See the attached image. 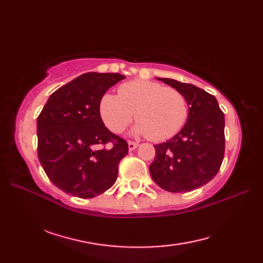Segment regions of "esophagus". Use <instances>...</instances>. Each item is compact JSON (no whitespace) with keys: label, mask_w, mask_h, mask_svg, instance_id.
I'll use <instances>...</instances> for the list:
<instances>
[{"label":"esophagus","mask_w":263,"mask_h":263,"mask_svg":"<svg viewBox=\"0 0 263 263\" xmlns=\"http://www.w3.org/2000/svg\"><path fill=\"white\" fill-rule=\"evenodd\" d=\"M127 144H128V150H130V152H132V150H135L139 146V143H137L135 141H128Z\"/></svg>","instance_id":"34e87169"}]
</instances>
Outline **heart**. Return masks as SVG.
<instances>
[{"label":"heart","instance_id":"obj_1","mask_svg":"<svg viewBox=\"0 0 263 263\" xmlns=\"http://www.w3.org/2000/svg\"><path fill=\"white\" fill-rule=\"evenodd\" d=\"M135 113L139 121L136 133L146 135L153 141H164L185 125L189 103L176 89L143 79L123 83L119 96L106 92L100 98L99 114L111 132L124 131Z\"/></svg>","mask_w":263,"mask_h":263}]
</instances>
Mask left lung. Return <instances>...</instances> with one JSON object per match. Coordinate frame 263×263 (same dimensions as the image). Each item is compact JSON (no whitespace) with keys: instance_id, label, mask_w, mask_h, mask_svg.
<instances>
[{"instance_id":"obj_1","label":"left lung","mask_w":263,"mask_h":263,"mask_svg":"<svg viewBox=\"0 0 263 263\" xmlns=\"http://www.w3.org/2000/svg\"><path fill=\"white\" fill-rule=\"evenodd\" d=\"M185 96L189 117L182 130L166 142L155 144L149 166L155 183L168 192H190L210 182L225 154V115L215 96L174 79L158 78Z\"/></svg>"}]
</instances>
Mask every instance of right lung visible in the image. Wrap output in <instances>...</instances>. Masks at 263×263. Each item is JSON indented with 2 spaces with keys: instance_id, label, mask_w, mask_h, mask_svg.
<instances>
[{
  "instance_id": "obj_1",
  "label": "right lung",
  "mask_w": 263,
  "mask_h": 263,
  "mask_svg": "<svg viewBox=\"0 0 263 263\" xmlns=\"http://www.w3.org/2000/svg\"><path fill=\"white\" fill-rule=\"evenodd\" d=\"M120 73L88 72L49 96L37 119L38 158L55 186L90 199L115 183L120 161L128 152L99 114L103 95L124 79ZM111 142L110 148L96 149Z\"/></svg>"
}]
</instances>
